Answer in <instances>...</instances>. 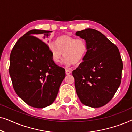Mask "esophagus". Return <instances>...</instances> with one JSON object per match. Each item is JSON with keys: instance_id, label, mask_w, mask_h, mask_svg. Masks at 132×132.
<instances>
[{"instance_id": "34e87169", "label": "esophagus", "mask_w": 132, "mask_h": 132, "mask_svg": "<svg viewBox=\"0 0 132 132\" xmlns=\"http://www.w3.org/2000/svg\"><path fill=\"white\" fill-rule=\"evenodd\" d=\"M65 73H66V75H70V74L71 73V71L70 70L66 69L65 70Z\"/></svg>"}]
</instances>
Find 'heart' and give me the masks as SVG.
Masks as SVG:
<instances>
[{"instance_id": "1", "label": "heart", "mask_w": 132, "mask_h": 132, "mask_svg": "<svg viewBox=\"0 0 132 132\" xmlns=\"http://www.w3.org/2000/svg\"><path fill=\"white\" fill-rule=\"evenodd\" d=\"M49 50L54 62H60L64 55L65 64L70 66L72 64H78L84 59L88 47L84 39L62 35L57 38L55 43L49 45Z\"/></svg>"}]
</instances>
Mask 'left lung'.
<instances>
[{"mask_svg":"<svg viewBox=\"0 0 132 132\" xmlns=\"http://www.w3.org/2000/svg\"><path fill=\"white\" fill-rule=\"evenodd\" d=\"M88 50L85 56L73 70L76 91L80 102L92 108L108 103L118 89L123 64L117 47L103 34L94 29L77 31Z\"/></svg>","mask_w":132,"mask_h":132,"instance_id":"1","label":"left lung"}]
</instances>
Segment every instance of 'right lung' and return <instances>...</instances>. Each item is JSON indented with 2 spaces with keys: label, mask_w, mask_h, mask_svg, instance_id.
Masks as SVG:
<instances>
[{
  "label": "right lung",
  "mask_w": 132,
  "mask_h": 132,
  "mask_svg": "<svg viewBox=\"0 0 132 132\" xmlns=\"http://www.w3.org/2000/svg\"><path fill=\"white\" fill-rule=\"evenodd\" d=\"M49 30L33 29L20 38L10 55L9 73L17 94L36 108L50 106L56 98L65 70L53 61L49 47L43 41ZM43 34L41 40L35 35Z\"/></svg>",
  "instance_id": "obj_1"
}]
</instances>
